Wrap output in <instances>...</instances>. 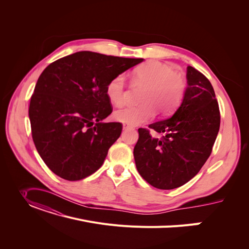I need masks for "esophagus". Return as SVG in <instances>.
Masks as SVG:
<instances>
[{
	"mask_svg": "<svg viewBox=\"0 0 249 249\" xmlns=\"http://www.w3.org/2000/svg\"><path fill=\"white\" fill-rule=\"evenodd\" d=\"M129 128H131V125L126 124V123L123 124V129H129Z\"/></svg>",
	"mask_w": 249,
	"mask_h": 249,
	"instance_id": "1",
	"label": "esophagus"
}]
</instances>
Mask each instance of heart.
Listing matches in <instances>:
<instances>
[{
	"label": "heart",
	"instance_id": "b5f03b06",
	"mask_svg": "<svg viewBox=\"0 0 249 249\" xmlns=\"http://www.w3.org/2000/svg\"><path fill=\"white\" fill-rule=\"evenodd\" d=\"M134 82L145 87L140 106H126L114 112V120L129 125H139L151 120L155 109L161 114L173 111L179 104L185 93L184 78L176 73L174 68L159 60H149L139 65L133 72ZM125 76L118 74L106 87L108 100L118 106L123 103Z\"/></svg>",
	"mask_w": 249,
	"mask_h": 249
}]
</instances>
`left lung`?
I'll list each match as a JSON object with an SVG mask.
<instances>
[{
    "label": "left lung",
    "mask_w": 249,
    "mask_h": 249,
    "mask_svg": "<svg viewBox=\"0 0 249 249\" xmlns=\"http://www.w3.org/2000/svg\"><path fill=\"white\" fill-rule=\"evenodd\" d=\"M187 80L175 114L148 126L163 134L162 138H153L148 130L138 129L133 151L137 171L160 190L178 188L197 175L210 156L219 132L220 112L211 83L190 65Z\"/></svg>",
    "instance_id": "8db88e82"
}]
</instances>
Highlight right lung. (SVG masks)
Returning a JSON list of instances; mask_svg holds the SVG:
<instances>
[{
	"mask_svg": "<svg viewBox=\"0 0 249 249\" xmlns=\"http://www.w3.org/2000/svg\"><path fill=\"white\" fill-rule=\"evenodd\" d=\"M142 61L78 51L42 71L31 97L29 119L35 147L52 173L80 180L102 166L122 131L119 122H103L112 113L107 84Z\"/></svg>",
	"mask_w": 249,
	"mask_h": 249,
	"instance_id": "obj_1",
	"label": "right lung"
}]
</instances>
